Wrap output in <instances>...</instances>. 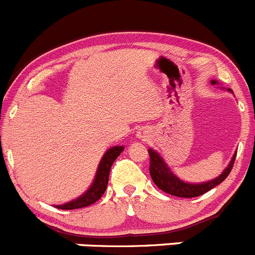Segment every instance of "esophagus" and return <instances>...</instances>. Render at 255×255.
Here are the masks:
<instances>
[{
  "label": "esophagus",
  "instance_id": "esophagus-1",
  "mask_svg": "<svg viewBox=\"0 0 255 255\" xmlns=\"http://www.w3.org/2000/svg\"><path fill=\"white\" fill-rule=\"evenodd\" d=\"M137 137L141 138V140H147L148 137H150V135H148V131L146 130V128H140V130L137 131Z\"/></svg>",
  "mask_w": 255,
  "mask_h": 255
}]
</instances>
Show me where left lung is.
<instances>
[{"instance_id": "obj_1", "label": "left lung", "mask_w": 255, "mask_h": 255, "mask_svg": "<svg viewBox=\"0 0 255 255\" xmlns=\"http://www.w3.org/2000/svg\"><path fill=\"white\" fill-rule=\"evenodd\" d=\"M214 80H212V84H214ZM148 155H150V175L152 181L155 182V185L157 186L160 190H162L163 192L168 193V195L176 196V197H183V198H192V197H198V196L203 195V193L208 192L210 190H212L213 187L218 186L219 183L223 182L227 178V176L229 175V172L232 171L234 165V160H236V155L232 158L231 163L228 165V167L223 171L221 176L216 178V180L210 181V182L200 183V185H190V183L182 182L181 180H178L175 175L170 171V168L167 167V165L165 163V161L160 157L157 152H155L153 150L148 148Z\"/></svg>"}]
</instances>
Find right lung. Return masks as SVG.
I'll use <instances>...</instances> for the list:
<instances>
[{"mask_svg":"<svg viewBox=\"0 0 255 255\" xmlns=\"http://www.w3.org/2000/svg\"><path fill=\"white\" fill-rule=\"evenodd\" d=\"M123 150H124V146H114V147L109 148L105 152V155L103 156L102 161H100L97 176H95V180L93 182L92 187L84 195L80 196L79 198H77V200L72 201L69 203H65L63 206H57V208H59V210H77V208L88 207V206L97 202L99 198H102V196L104 195L105 190L108 187L109 172L113 162L117 160L118 156L122 153Z\"/></svg>","mask_w":255,"mask_h":255,"instance_id":"right-lung-1","label":"right lung"}]
</instances>
